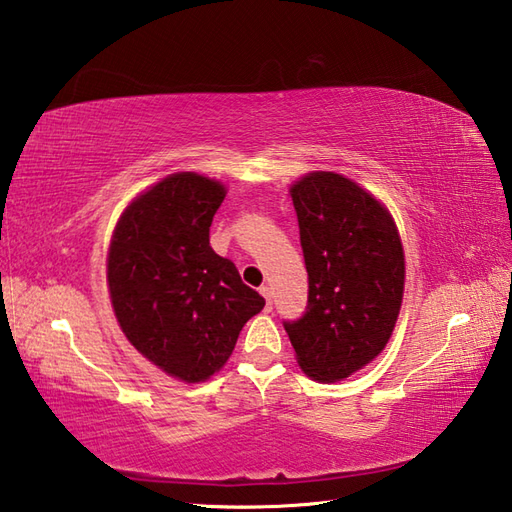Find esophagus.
<instances>
[{"mask_svg":"<svg viewBox=\"0 0 512 512\" xmlns=\"http://www.w3.org/2000/svg\"><path fill=\"white\" fill-rule=\"evenodd\" d=\"M260 295L265 298V309L271 311V289L269 287H260Z\"/></svg>","mask_w":512,"mask_h":512,"instance_id":"1","label":"esophagus"}]
</instances>
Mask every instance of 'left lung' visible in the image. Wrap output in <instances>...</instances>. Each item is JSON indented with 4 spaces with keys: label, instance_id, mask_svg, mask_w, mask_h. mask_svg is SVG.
<instances>
[{
    "label": "left lung",
    "instance_id": "8db88e82",
    "mask_svg": "<svg viewBox=\"0 0 512 512\" xmlns=\"http://www.w3.org/2000/svg\"><path fill=\"white\" fill-rule=\"evenodd\" d=\"M309 274V304L285 331L295 361L320 383L344 381L390 342L405 289V254L390 210L333 170L289 186Z\"/></svg>",
    "mask_w": 512,
    "mask_h": 512
}]
</instances>
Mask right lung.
Returning a JSON list of instances; mask_svg holds the SVG:
<instances>
[{
	"mask_svg": "<svg viewBox=\"0 0 512 512\" xmlns=\"http://www.w3.org/2000/svg\"><path fill=\"white\" fill-rule=\"evenodd\" d=\"M219 179L181 170L135 195L113 227L107 287L129 344L168 377L203 383L219 372L265 300L210 247Z\"/></svg>",
	"mask_w": 512,
	"mask_h": 512,
	"instance_id": "obj_1",
	"label": "right lung"
}]
</instances>
